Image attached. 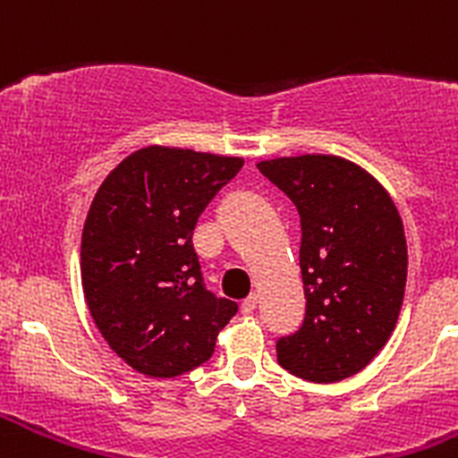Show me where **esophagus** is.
Segmentation results:
<instances>
[{
    "label": "esophagus",
    "mask_w": 458,
    "mask_h": 458,
    "mask_svg": "<svg viewBox=\"0 0 458 458\" xmlns=\"http://www.w3.org/2000/svg\"><path fill=\"white\" fill-rule=\"evenodd\" d=\"M257 305H259V295L257 293L248 295V298H245V301H242V305H241L242 314H254Z\"/></svg>",
    "instance_id": "obj_1"
}]
</instances>
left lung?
Masks as SVG:
<instances>
[{
	"label": "left lung",
	"instance_id": "left-lung-1",
	"mask_svg": "<svg viewBox=\"0 0 458 458\" xmlns=\"http://www.w3.org/2000/svg\"><path fill=\"white\" fill-rule=\"evenodd\" d=\"M301 216L305 321L277 339V362L311 383L365 369L399 318L408 273L403 225L387 190L360 165L307 153L257 165Z\"/></svg>",
	"mask_w": 458,
	"mask_h": 458
}]
</instances>
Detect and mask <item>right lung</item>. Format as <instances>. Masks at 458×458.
I'll use <instances>...</instances> for the list:
<instances>
[{
    "label": "right lung",
    "mask_w": 458,
    "mask_h": 458,
    "mask_svg": "<svg viewBox=\"0 0 458 458\" xmlns=\"http://www.w3.org/2000/svg\"><path fill=\"white\" fill-rule=\"evenodd\" d=\"M242 157L147 147L98 188L82 229V289L100 335L125 365L174 378L204 365L238 305L204 284L192 248L208 201Z\"/></svg>",
    "instance_id": "1"
}]
</instances>
